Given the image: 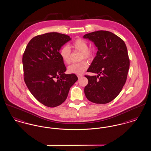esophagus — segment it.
Segmentation results:
<instances>
[{"mask_svg": "<svg viewBox=\"0 0 151 151\" xmlns=\"http://www.w3.org/2000/svg\"><path fill=\"white\" fill-rule=\"evenodd\" d=\"M83 76V75H78V78L80 79V78H82Z\"/></svg>", "mask_w": 151, "mask_h": 151, "instance_id": "1", "label": "esophagus"}]
</instances>
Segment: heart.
Here are the masks:
<instances>
[{"mask_svg":"<svg viewBox=\"0 0 151 151\" xmlns=\"http://www.w3.org/2000/svg\"><path fill=\"white\" fill-rule=\"evenodd\" d=\"M70 46L73 49L81 52L80 60L84 59L90 60L93 57V50L88 49V42L83 39H76L70 45ZM59 54L62 60L65 64H70L71 63V50L69 47L67 46L62 47L59 51ZM87 68V63L85 61H83L70 65L68 67V71L70 73L80 75L84 72Z\"/></svg>","mask_w":151,"mask_h":151,"instance_id":"obj_1","label":"heart"}]
</instances>
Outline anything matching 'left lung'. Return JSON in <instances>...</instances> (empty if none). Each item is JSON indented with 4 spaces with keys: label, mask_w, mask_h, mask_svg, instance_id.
Here are the masks:
<instances>
[{
    "label": "left lung",
    "mask_w": 151,
    "mask_h": 151,
    "mask_svg": "<svg viewBox=\"0 0 151 151\" xmlns=\"http://www.w3.org/2000/svg\"><path fill=\"white\" fill-rule=\"evenodd\" d=\"M83 37L93 42L98 49L87 70L98 75H85L88 83L84 93L92 102L107 104L121 92L127 79L129 59L126 45L120 37L106 30L89 33Z\"/></svg>",
    "instance_id": "1"
}]
</instances>
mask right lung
<instances>
[{
	"mask_svg": "<svg viewBox=\"0 0 151 151\" xmlns=\"http://www.w3.org/2000/svg\"><path fill=\"white\" fill-rule=\"evenodd\" d=\"M71 40L57 32L38 35L29 41L24 52V81L32 95L47 107L64 102L78 79L74 73H65L66 67L59 54L61 47Z\"/></svg>",
	"mask_w": 151,
	"mask_h": 151,
	"instance_id": "add662e5",
	"label": "right lung"
}]
</instances>
